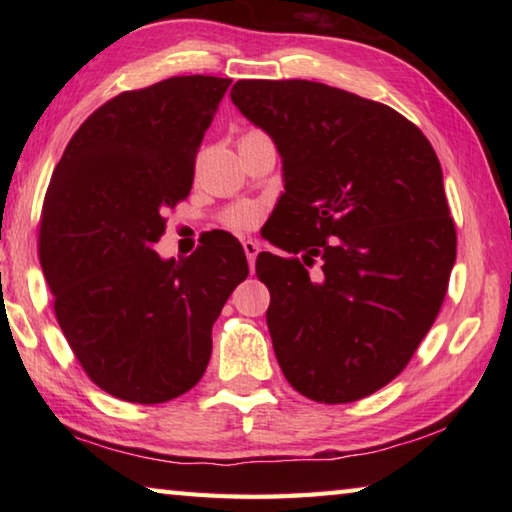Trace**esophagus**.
Instances as JSON below:
<instances>
[{"instance_id": "esophagus-1", "label": "esophagus", "mask_w": 512, "mask_h": 512, "mask_svg": "<svg viewBox=\"0 0 512 512\" xmlns=\"http://www.w3.org/2000/svg\"><path fill=\"white\" fill-rule=\"evenodd\" d=\"M244 253H246V259H248L250 271H253V266H255V257H257V253H259V244H257V241H253V239H244Z\"/></svg>"}]
</instances>
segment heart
<instances>
[{
	"label": "heart",
	"mask_w": 512,
	"mask_h": 512,
	"mask_svg": "<svg viewBox=\"0 0 512 512\" xmlns=\"http://www.w3.org/2000/svg\"><path fill=\"white\" fill-rule=\"evenodd\" d=\"M257 219H259V212L253 205H237L235 210L228 214V223L232 228H253Z\"/></svg>",
	"instance_id": "b5f03b06"
}]
</instances>
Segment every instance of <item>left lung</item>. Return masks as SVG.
<instances>
[{
	"mask_svg": "<svg viewBox=\"0 0 512 512\" xmlns=\"http://www.w3.org/2000/svg\"><path fill=\"white\" fill-rule=\"evenodd\" d=\"M230 99L282 158L273 214L296 241L275 246L305 253L255 262L277 363L314 402L368 397L411 361L456 262L436 151L400 112L325 83L237 81Z\"/></svg>",
	"mask_w": 512,
	"mask_h": 512,
	"instance_id": "left-lung-1",
	"label": "left lung"
}]
</instances>
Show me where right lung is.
Listing matches in <instances>:
<instances>
[{
    "label": "right lung",
    "mask_w": 512,
    "mask_h": 512,
    "mask_svg": "<svg viewBox=\"0 0 512 512\" xmlns=\"http://www.w3.org/2000/svg\"><path fill=\"white\" fill-rule=\"evenodd\" d=\"M230 83L173 76L117 94L83 121L51 176L40 264L58 325L88 377L124 402H169L198 384L212 325L248 275L228 232L189 257L153 250L164 212L192 189L196 151Z\"/></svg>",
    "instance_id": "obj_1"
}]
</instances>
